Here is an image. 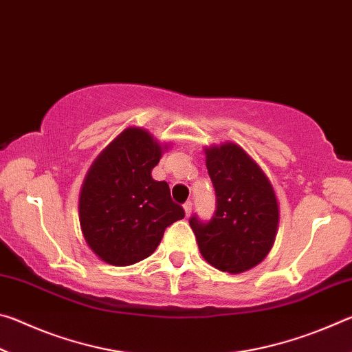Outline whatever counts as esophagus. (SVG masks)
I'll list each match as a JSON object with an SVG mask.
<instances>
[{"instance_id":"34e87169","label":"esophagus","mask_w":352,"mask_h":352,"mask_svg":"<svg viewBox=\"0 0 352 352\" xmlns=\"http://www.w3.org/2000/svg\"><path fill=\"white\" fill-rule=\"evenodd\" d=\"M183 208H184V212H186V216L189 217L190 212H192V201H186V204L183 205Z\"/></svg>"}]
</instances>
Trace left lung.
<instances>
[{
    "mask_svg": "<svg viewBox=\"0 0 352 352\" xmlns=\"http://www.w3.org/2000/svg\"><path fill=\"white\" fill-rule=\"evenodd\" d=\"M206 168L216 190L210 220L189 219L200 253L212 267L241 273L269 254L278 230V200L269 178L233 142L206 148Z\"/></svg>",
    "mask_w": 352,
    "mask_h": 352,
    "instance_id": "1",
    "label": "left lung"
}]
</instances>
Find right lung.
<instances>
[{"label": "right lung", "instance_id": "add662e5", "mask_svg": "<svg viewBox=\"0 0 352 352\" xmlns=\"http://www.w3.org/2000/svg\"><path fill=\"white\" fill-rule=\"evenodd\" d=\"M162 151L147 130L127 129L99 155L83 182V237L111 265H130L151 256L164 230L184 217L169 184L151 175Z\"/></svg>", "mask_w": 352, "mask_h": 352}]
</instances>
